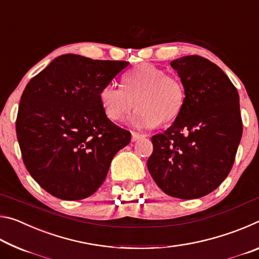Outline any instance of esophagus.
I'll return each instance as SVG.
<instances>
[{
  "mask_svg": "<svg viewBox=\"0 0 259 259\" xmlns=\"http://www.w3.org/2000/svg\"><path fill=\"white\" fill-rule=\"evenodd\" d=\"M144 137H145V136L142 135V134H138V133H133V134H131V140H133V142H137L138 139L144 138Z\"/></svg>",
  "mask_w": 259,
  "mask_h": 259,
  "instance_id": "esophagus-1",
  "label": "esophagus"
}]
</instances>
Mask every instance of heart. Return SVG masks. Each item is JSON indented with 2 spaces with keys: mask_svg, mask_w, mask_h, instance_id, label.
Listing matches in <instances>:
<instances>
[{
  "mask_svg": "<svg viewBox=\"0 0 259 259\" xmlns=\"http://www.w3.org/2000/svg\"><path fill=\"white\" fill-rule=\"evenodd\" d=\"M185 99L182 81L152 64L130 69L123 76V88L107 84L99 94L104 112L113 121H124L137 106L131 121L138 128L171 123L182 113Z\"/></svg>",
  "mask_w": 259,
  "mask_h": 259,
  "instance_id": "1",
  "label": "heart"
}]
</instances>
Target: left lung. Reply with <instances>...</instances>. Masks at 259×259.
Returning a JSON list of instances; mask_svg holds the SVG:
<instances>
[{"instance_id":"left-lung-1","label":"left lung","mask_w":259,"mask_h":259,"mask_svg":"<svg viewBox=\"0 0 259 259\" xmlns=\"http://www.w3.org/2000/svg\"><path fill=\"white\" fill-rule=\"evenodd\" d=\"M170 65L185 88V105L163 134L152 137L147 168L165 194L198 199L216 190L233 166L242 137L239 94L203 57H182Z\"/></svg>"}]
</instances>
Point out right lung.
Segmentation results:
<instances>
[{
	"mask_svg": "<svg viewBox=\"0 0 259 259\" xmlns=\"http://www.w3.org/2000/svg\"><path fill=\"white\" fill-rule=\"evenodd\" d=\"M128 61L57 57L21 95L17 138L26 169L51 195L81 200L98 190L131 134L114 124L99 100Z\"/></svg>",
	"mask_w": 259,
	"mask_h": 259,
	"instance_id": "right-lung-1",
	"label": "right lung"
}]
</instances>
